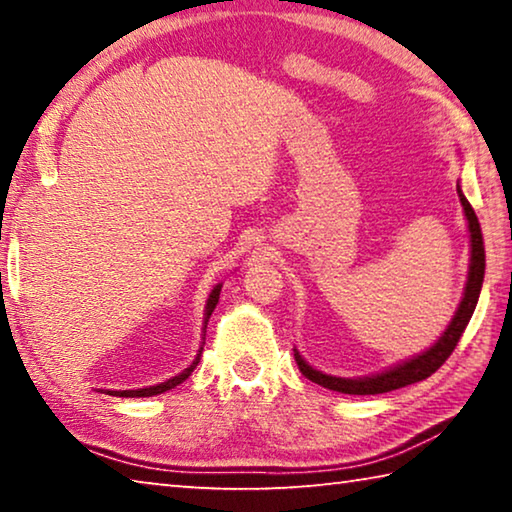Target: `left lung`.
<instances>
[{"label":"left lung","instance_id":"left-lung-1","mask_svg":"<svg viewBox=\"0 0 512 512\" xmlns=\"http://www.w3.org/2000/svg\"><path fill=\"white\" fill-rule=\"evenodd\" d=\"M458 198H461V205L467 216V228H470V241H472V257H470V273H467V287H465V296L458 305L456 316L452 318V323L445 329V334L440 336L436 345H431L427 352L418 354V357L411 361H404L400 366H395L391 370L381 372V375L375 377H363V379H343V377H332V375H323L305 363V359L296 352V363L302 375L307 379L314 381V384H320L329 388V391L336 393H345V395H379V393H388L395 391V388H404L409 384H415V381H422L431 377L443 363L449 359V354L454 352V348L461 341V336L465 332L467 323L474 314L476 302H479V293H481V284H483V273H485V250H483V237H481V225L476 214L472 210V205L467 198L463 196L461 187H458Z\"/></svg>","mask_w":512,"mask_h":512}]
</instances>
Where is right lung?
Returning a JSON list of instances; mask_svg holds the SVG:
<instances>
[{"label": "right lung", "mask_w": 512, "mask_h": 512, "mask_svg": "<svg viewBox=\"0 0 512 512\" xmlns=\"http://www.w3.org/2000/svg\"><path fill=\"white\" fill-rule=\"evenodd\" d=\"M219 293H221V284H219V287H214V291L210 293V300H207V307H205V327H207V320H210L212 311H214V307H216V302H219ZM201 352H203V348H201ZM198 359H201V354H198L196 361H194L192 366H189L187 370H183V372H180V375L171 377V379H167V381H162V384H158V386L137 388V391H108V395H117V397H151V395H160V393H164V391H171L173 386L183 384V381H185L189 375H192L194 368L198 366Z\"/></svg>", "instance_id": "right-lung-1"}]
</instances>
